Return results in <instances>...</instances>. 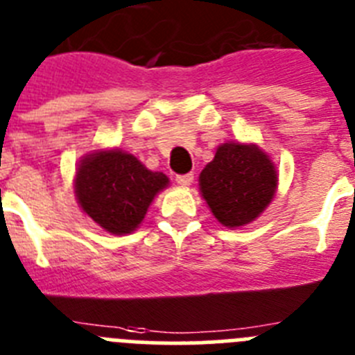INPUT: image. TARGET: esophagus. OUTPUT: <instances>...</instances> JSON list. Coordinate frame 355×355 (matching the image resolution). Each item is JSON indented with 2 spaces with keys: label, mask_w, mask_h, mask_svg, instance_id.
Listing matches in <instances>:
<instances>
[{
  "label": "esophagus",
  "mask_w": 355,
  "mask_h": 355,
  "mask_svg": "<svg viewBox=\"0 0 355 355\" xmlns=\"http://www.w3.org/2000/svg\"><path fill=\"white\" fill-rule=\"evenodd\" d=\"M175 183L180 184V187H190V184L193 183V174L178 175V178H175Z\"/></svg>",
  "instance_id": "esophagus-1"
}]
</instances>
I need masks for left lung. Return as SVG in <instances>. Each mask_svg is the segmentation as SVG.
Wrapping results in <instances>:
<instances>
[{"label":"left lung","mask_w":355,"mask_h":355,"mask_svg":"<svg viewBox=\"0 0 355 355\" xmlns=\"http://www.w3.org/2000/svg\"><path fill=\"white\" fill-rule=\"evenodd\" d=\"M199 190L218 222L239 229L255 222L275 199L278 168L257 144L227 141L200 172Z\"/></svg>","instance_id":"1"}]
</instances>
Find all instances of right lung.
Returning a JSON list of instances; mask_svg holds the SVG:
<instances>
[{"label": "right lung", "mask_w": 355, "mask_h": 355, "mask_svg": "<svg viewBox=\"0 0 355 355\" xmlns=\"http://www.w3.org/2000/svg\"><path fill=\"white\" fill-rule=\"evenodd\" d=\"M167 187L164 172L149 171L137 156L119 148L86 153L73 178L83 213L114 236L137 230L156 195Z\"/></svg>", "instance_id": "1"}]
</instances>
